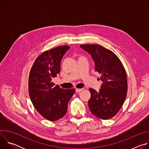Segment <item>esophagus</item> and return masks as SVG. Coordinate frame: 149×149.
Here are the masks:
<instances>
[{
  "label": "esophagus",
  "mask_w": 149,
  "mask_h": 149,
  "mask_svg": "<svg viewBox=\"0 0 149 149\" xmlns=\"http://www.w3.org/2000/svg\"><path fill=\"white\" fill-rule=\"evenodd\" d=\"M83 90H84V88H76L75 91H76V93H79L81 91H82Z\"/></svg>",
  "instance_id": "esophagus-1"
}]
</instances>
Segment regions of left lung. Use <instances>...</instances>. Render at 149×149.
<instances>
[{
    "label": "left lung",
    "instance_id": "obj_1",
    "mask_svg": "<svg viewBox=\"0 0 149 149\" xmlns=\"http://www.w3.org/2000/svg\"><path fill=\"white\" fill-rule=\"evenodd\" d=\"M80 47L91 55L95 70L101 74L102 82L99 91L89 89V109L97 117L110 119L118 112L126 98L127 79L125 69L119 58L110 50L98 45H82Z\"/></svg>",
    "mask_w": 149,
    "mask_h": 149
}]
</instances>
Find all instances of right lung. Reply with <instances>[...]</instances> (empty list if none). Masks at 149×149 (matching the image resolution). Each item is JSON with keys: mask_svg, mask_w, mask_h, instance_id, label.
Wrapping results in <instances>:
<instances>
[{"mask_svg": "<svg viewBox=\"0 0 149 149\" xmlns=\"http://www.w3.org/2000/svg\"><path fill=\"white\" fill-rule=\"evenodd\" d=\"M69 46H60L42 53L34 62L29 77V94L37 111L54 121L67 112L68 104L75 90L61 88L52 82L60 72L61 62Z\"/></svg>", "mask_w": 149, "mask_h": 149, "instance_id": "right-lung-1", "label": "right lung"}]
</instances>
